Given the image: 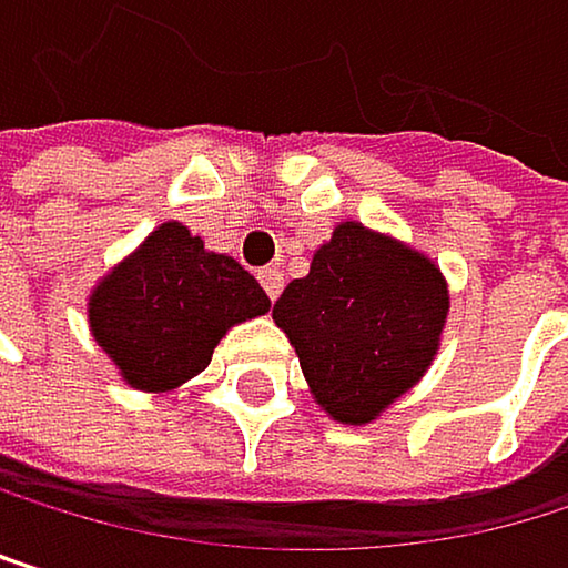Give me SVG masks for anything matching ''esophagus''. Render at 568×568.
Returning <instances> with one entry per match:
<instances>
[{"label": "esophagus", "instance_id": "obj_1", "mask_svg": "<svg viewBox=\"0 0 568 568\" xmlns=\"http://www.w3.org/2000/svg\"><path fill=\"white\" fill-rule=\"evenodd\" d=\"M258 282H262L265 296L275 303V300H278V293H282V272H278V268H262V272H258Z\"/></svg>", "mask_w": 568, "mask_h": 568}]
</instances>
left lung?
I'll return each mask as SVG.
<instances>
[{
	"mask_svg": "<svg viewBox=\"0 0 568 568\" xmlns=\"http://www.w3.org/2000/svg\"><path fill=\"white\" fill-rule=\"evenodd\" d=\"M439 268L354 221L337 224L272 306L316 402L361 426L423 378L446 323Z\"/></svg>",
	"mask_w": 568,
	"mask_h": 568,
	"instance_id": "1",
	"label": "left lung"
}]
</instances>
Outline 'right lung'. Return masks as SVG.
Masks as SVG:
<instances>
[{
  "instance_id": "add662e5",
  "label": "right lung",
  "mask_w": 568,
  "mask_h": 568,
  "mask_svg": "<svg viewBox=\"0 0 568 568\" xmlns=\"http://www.w3.org/2000/svg\"><path fill=\"white\" fill-rule=\"evenodd\" d=\"M265 310L255 275L170 221L101 282L88 316L132 388L170 392L211 364L227 326Z\"/></svg>"
}]
</instances>
